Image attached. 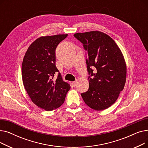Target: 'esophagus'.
Masks as SVG:
<instances>
[{
	"instance_id": "esophagus-1",
	"label": "esophagus",
	"mask_w": 148,
	"mask_h": 148,
	"mask_svg": "<svg viewBox=\"0 0 148 148\" xmlns=\"http://www.w3.org/2000/svg\"><path fill=\"white\" fill-rule=\"evenodd\" d=\"M77 83V80H76V81H74V82H72V83H73V84L74 85V86H76Z\"/></svg>"
}]
</instances>
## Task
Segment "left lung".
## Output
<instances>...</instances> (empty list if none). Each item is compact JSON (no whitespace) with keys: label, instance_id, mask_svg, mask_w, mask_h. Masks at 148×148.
<instances>
[{"label":"left lung","instance_id":"8db88e82","mask_svg":"<svg viewBox=\"0 0 148 148\" xmlns=\"http://www.w3.org/2000/svg\"><path fill=\"white\" fill-rule=\"evenodd\" d=\"M74 36L86 51L89 87L81 95L92 109H106L115 103L125 86L127 66L123 54L113 39L99 31Z\"/></svg>","mask_w":148,"mask_h":148}]
</instances>
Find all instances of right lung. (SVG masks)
<instances>
[{
  "label": "right lung",
  "instance_id": "1",
  "mask_svg": "<svg viewBox=\"0 0 148 148\" xmlns=\"http://www.w3.org/2000/svg\"><path fill=\"white\" fill-rule=\"evenodd\" d=\"M68 35L41 36L29 47L21 72L25 88L32 102L47 111L63 104L70 85L62 80L56 66V49ZM58 73L56 79L53 77Z\"/></svg>",
  "mask_w": 148,
  "mask_h": 148
}]
</instances>
